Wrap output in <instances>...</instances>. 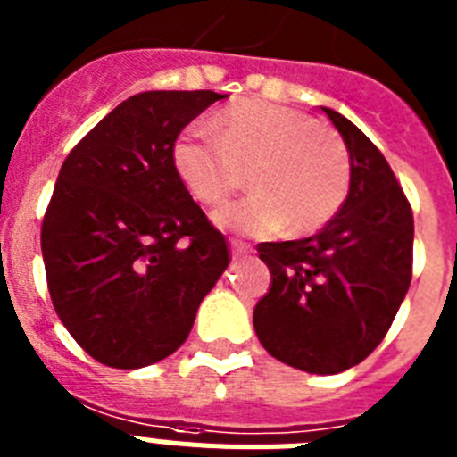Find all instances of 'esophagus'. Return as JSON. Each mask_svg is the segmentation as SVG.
I'll use <instances>...</instances> for the list:
<instances>
[{
  "instance_id": "1",
  "label": "esophagus",
  "mask_w": 457,
  "mask_h": 457,
  "mask_svg": "<svg viewBox=\"0 0 457 457\" xmlns=\"http://www.w3.org/2000/svg\"><path fill=\"white\" fill-rule=\"evenodd\" d=\"M249 252H252V247H249L247 242H242V240H231V256H233V258L247 256Z\"/></svg>"
}]
</instances>
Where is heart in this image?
<instances>
[{
  "label": "heart",
  "mask_w": 457,
  "mask_h": 457,
  "mask_svg": "<svg viewBox=\"0 0 457 457\" xmlns=\"http://www.w3.org/2000/svg\"><path fill=\"white\" fill-rule=\"evenodd\" d=\"M173 167L194 199L217 205L245 185L253 194L226 205L217 224L247 236L288 226L313 233L337 217L353 180L345 141L327 125L286 104L242 100L226 107L217 132L187 125L173 141Z\"/></svg>",
  "instance_id": "heart-1"
}]
</instances>
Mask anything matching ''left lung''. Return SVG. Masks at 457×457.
Wrapping results in <instances>:
<instances>
[{
	"label": "left lung",
	"mask_w": 457,
	"mask_h": 457,
	"mask_svg": "<svg viewBox=\"0 0 457 457\" xmlns=\"http://www.w3.org/2000/svg\"><path fill=\"white\" fill-rule=\"evenodd\" d=\"M322 112L348 146V199L316 236L258 245L272 286L253 309V329L278 361L334 375L389 332L411 281L414 217L373 141L334 109Z\"/></svg>",
	"instance_id": "1"
}]
</instances>
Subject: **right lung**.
<instances>
[{
    "label": "right lung",
    "mask_w": 457,
    "mask_h": 457,
    "mask_svg": "<svg viewBox=\"0 0 457 457\" xmlns=\"http://www.w3.org/2000/svg\"><path fill=\"white\" fill-rule=\"evenodd\" d=\"M215 91H144L68 153L40 228L56 316L84 353L141 369L185 343L228 247L173 167Z\"/></svg>",
    "instance_id": "right-lung-1"
}]
</instances>
